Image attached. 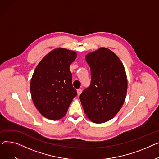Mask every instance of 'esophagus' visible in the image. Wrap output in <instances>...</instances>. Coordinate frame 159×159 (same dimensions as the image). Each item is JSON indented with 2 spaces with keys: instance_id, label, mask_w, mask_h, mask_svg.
<instances>
[{
  "instance_id": "esophagus-1",
  "label": "esophagus",
  "mask_w": 159,
  "mask_h": 159,
  "mask_svg": "<svg viewBox=\"0 0 159 159\" xmlns=\"http://www.w3.org/2000/svg\"><path fill=\"white\" fill-rule=\"evenodd\" d=\"M82 91V90L81 89H77V94H78V95H80V94H81Z\"/></svg>"
}]
</instances>
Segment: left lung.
I'll return each mask as SVG.
<instances>
[{"instance_id": "8db88e82", "label": "left lung", "mask_w": 159, "mask_h": 159, "mask_svg": "<svg viewBox=\"0 0 159 159\" xmlns=\"http://www.w3.org/2000/svg\"><path fill=\"white\" fill-rule=\"evenodd\" d=\"M86 60L91 69V84L80 95L83 109L92 122H107L120 111L126 98L125 68L118 57L106 48L89 53Z\"/></svg>"}]
</instances>
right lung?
<instances>
[{"label":"right lung","mask_w":159,"mask_h":159,"mask_svg":"<svg viewBox=\"0 0 159 159\" xmlns=\"http://www.w3.org/2000/svg\"><path fill=\"white\" fill-rule=\"evenodd\" d=\"M76 57L74 51L55 49L43 57L34 71L30 80L32 99L38 111L48 119L64 117L77 96L70 70Z\"/></svg>","instance_id":"1"}]
</instances>
